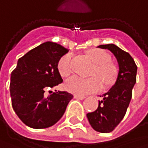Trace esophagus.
Masks as SVG:
<instances>
[{
  "label": "esophagus",
  "instance_id": "1",
  "mask_svg": "<svg viewBox=\"0 0 148 148\" xmlns=\"http://www.w3.org/2000/svg\"><path fill=\"white\" fill-rule=\"evenodd\" d=\"M74 99H80V100H82V99H86V96H80V95H74Z\"/></svg>",
  "mask_w": 148,
  "mask_h": 148
}]
</instances>
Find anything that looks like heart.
<instances>
[{"label": "heart", "mask_w": 148, "mask_h": 148, "mask_svg": "<svg viewBox=\"0 0 148 148\" xmlns=\"http://www.w3.org/2000/svg\"><path fill=\"white\" fill-rule=\"evenodd\" d=\"M87 56L95 63L90 78L73 76L65 82V88L76 95H86L100 91L103 83L100 77L106 84L110 83L116 74L115 66L110 62V54L101 49H92L87 51ZM57 70L62 77H68L73 73V55L68 53L63 55L58 61ZM99 77V78L98 77Z\"/></svg>", "instance_id": "b5f03b06"}]
</instances>
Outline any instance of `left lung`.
<instances>
[{
    "mask_svg": "<svg viewBox=\"0 0 148 148\" xmlns=\"http://www.w3.org/2000/svg\"><path fill=\"white\" fill-rule=\"evenodd\" d=\"M116 56L119 71L115 85L99 101V107L86 114L92 129L100 133H110L123 119L132 98V90L136 82L137 66L131 56L115 45H99Z\"/></svg>",
    "mask_w": 148,
    "mask_h": 148,
    "instance_id": "obj_1",
    "label": "left lung"
}]
</instances>
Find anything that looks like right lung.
<instances>
[{"instance_id": "right-lung-1", "label": "right lung", "mask_w": 148, "mask_h": 148, "mask_svg": "<svg viewBox=\"0 0 148 148\" xmlns=\"http://www.w3.org/2000/svg\"><path fill=\"white\" fill-rule=\"evenodd\" d=\"M68 52L62 45L46 42L18 59L11 74L10 94L14 110L28 127L45 129L54 125L73 99V94L59 91L45 96L46 91L62 82L57 63Z\"/></svg>"}]
</instances>
